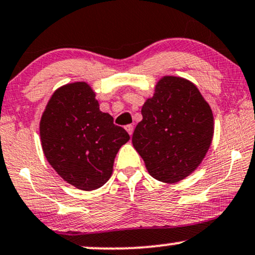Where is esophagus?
<instances>
[{
    "label": "esophagus",
    "mask_w": 255,
    "mask_h": 255,
    "mask_svg": "<svg viewBox=\"0 0 255 255\" xmlns=\"http://www.w3.org/2000/svg\"><path fill=\"white\" fill-rule=\"evenodd\" d=\"M126 130L128 131V134H129V135L131 136L133 135V130H134V127L131 125H128V126H126Z\"/></svg>",
    "instance_id": "obj_1"
}]
</instances>
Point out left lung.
Returning a JSON list of instances; mask_svg holds the SVG:
<instances>
[{
	"instance_id": "1",
	"label": "left lung",
	"mask_w": 255,
	"mask_h": 255,
	"mask_svg": "<svg viewBox=\"0 0 255 255\" xmlns=\"http://www.w3.org/2000/svg\"><path fill=\"white\" fill-rule=\"evenodd\" d=\"M141 114L131 142L148 173L160 182L177 183L194 172L214 135L213 112L194 83L165 76Z\"/></svg>"
}]
</instances>
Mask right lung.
Instances as JSON below:
<instances>
[{"instance_id": "obj_1", "label": "right lung", "mask_w": 255, "mask_h": 255, "mask_svg": "<svg viewBox=\"0 0 255 255\" xmlns=\"http://www.w3.org/2000/svg\"><path fill=\"white\" fill-rule=\"evenodd\" d=\"M85 82L57 89L40 120V139L47 161L65 182L91 191L113 173L114 159L129 135L100 110Z\"/></svg>"}]
</instances>
